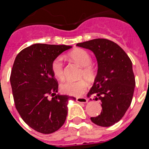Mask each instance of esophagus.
<instances>
[{
  "label": "esophagus",
  "mask_w": 149,
  "mask_h": 149,
  "mask_svg": "<svg viewBox=\"0 0 149 149\" xmlns=\"http://www.w3.org/2000/svg\"><path fill=\"white\" fill-rule=\"evenodd\" d=\"M76 101L79 102V103H87L88 99L86 98H84V97H78V98H76Z\"/></svg>",
  "instance_id": "34e87169"
}]
</instances>
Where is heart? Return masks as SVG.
Instances as JSON below:
<instances>
[{
  "label": "heart",
  "instance_id": "1",
  "mask_svg": "<svg viewBox=\"0 0 149 149\" xmlns=\"http://www.w3.org/2000/svg\"><path fill=\"white\" fill-rule=\"evenodd\" d=\"M68 56L72 60L78 63L81 66L84 67L82 74L86 80L93 81L95 77V70L90 64L92 58L88 52L81 48H75L68 54ZM51 70L54 75L59 80L64 78V69H63V59L58 56L51 63ZM87 85L84 80L73 81H67L60 85V89L64 94L72 96H80L86 91Z\"/></svg>",
  "mask_w": 149,
  "mask_h": 149
}]
</instances>
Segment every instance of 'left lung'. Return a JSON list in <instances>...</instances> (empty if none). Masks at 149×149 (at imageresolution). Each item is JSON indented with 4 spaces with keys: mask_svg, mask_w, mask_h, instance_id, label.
Masks as SVG:
<instances>
[{
    "mask_svg": "<svg viewBox=\"0 0 149 149\" xmlns=\"http://www.w3.org/2000/svg\"><path fill=\"white\" fill-rule=\"evenodd\" d=\"M76 45L93 51L98 63L97 75L88 95L101 100L102 110L98 116L91 117V121L101 127L113 125L132 101L136 85L132 62L120 46L108 39H95Z\"/></svg>",
    "mask_w": 149,
    "mask_h": 149,
    "instance_id": "1",
    "label": "left lung"
}]
</instances>
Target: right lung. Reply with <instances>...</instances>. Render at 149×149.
I'll list each match as a JSON object with an SVG mask.
<instances>
[{"label": "right lung", "instance_id": "add662e5", "mask_svg": "<svg viewBox=\"0 0 149 149\" xmlns=\"http://www.w3.org/2000/svg\"><path fill=\"white\" fill-rule=\"evenodd\" d=\"M72 48L34 44L22 50L13 63L10 84L15 108L26 124L42 134L60 129L66 119L68 101L76 100L56 94L58 83L51 70L54 60Z\"/></svg>", "mask_w": 149, "mask_h": 149}]
</instances>
